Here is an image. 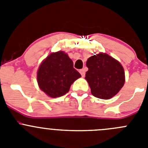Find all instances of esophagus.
<instances>
[{
    "label": "esophagus",
    "mask_w": 148,
    "mask_h": 148,
    "mask_svg": "<svg viewBox=\"0 0 148 148\" xmlns=\"http://www.w3.org/2000/svg\"><path fill=\"white\" fill-rule=\"evenodd\" d=\"M80 73L81 75H82V77H84V75H85V72H86V69L85 68H83V69H82V70H80Z\"/></svg>",
    "instance_id": "1"
}]
</instances>
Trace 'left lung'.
<instances>
[{"mask_svg": "<svg viewBox=\"0 0 148 148\" xmlns=\"http://www.w3.org/2000/svg\"><path fill=\"white\" fill-rule=\"evenodd\" d=\"M85 79L95 97L109 99L118 93L125 84V71L118 61L104 53L87 59Z\"/></svg>", "mask_w": 148, "mask_h": 148, "instance_id": "left-lung-1", "label": "left lung"}]
</instances>
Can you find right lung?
Masks as SVG:
<instances>
[{"label": "right lung", "mask_w": 148, "mask_h": 148, "mask_svg": "<svg viewBox=\"0 0 148 148\" xmlns=\"http://www.w3.org/2000/svg\"><path fill=\"white\" fill-rule=\"evenodd\" d=\"M81 76L67 54L59 51L50 54L41 63L37 79L40 90L56 98L69 92L72 84Z\"/></svg>", "instance_id": "right-lung-1"}]
</instances>
